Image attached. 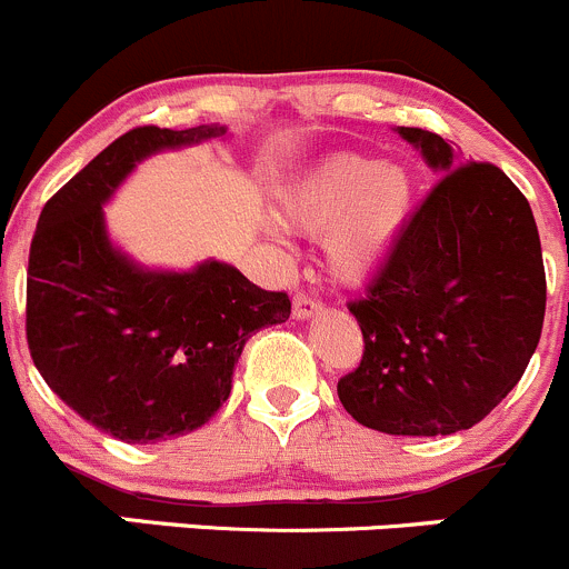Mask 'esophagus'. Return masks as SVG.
<instances>
[{"label": "esophagus", "instance_id": "esophagus-1", "mask_svg": "<svg viewBox=\"0 0 569 569\" xmlns=\"http://www.w3.org/2000/svg\"><path fill=\"white\" fill-rule=\"evenodd\" d=\"M323 309V303L318 301V298L307 296L303 290H298L296 296H292V318L298 320H307V318H315V315Z\"/></svg>", "mask_w": 569, "mask_h": 569}]
</instances>
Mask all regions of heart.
I'll return each instance as SVG.
<instances>
[{
	"mask_svg": "<svg viewBox=\"0 0 569 569\" xmlns=\"http://www.w3.org/2000/svg\"><path fill=\"white\" fill-rule=\"evenodd\" d=\"M412 207V173L362 154L326 157L279 193L284 227L323 238L326 268L342 284L365 282L385 266ZM271 234L282 238L277 227Z\"/></svg>",
	"mask_w": 569,
	"mask_h": 569,
	"instance_id": "b5f03b06",
	"label": "heart"
}]
</instances>
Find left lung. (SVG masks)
Masks as SVG:
<instances>
[{"label": "left lung", "mask_w": 569, "mask_h": 569, "mask_svg": "<svg viewBox=\"0 0 569 569\" xmlns=\"http://www.w3.org/2000/svg\"><path fill=\"white\" fill-rule=\"evenodd\" d=\"M442 173L396 249L348 303L362 329L337 396L385 435L473 429L526 373L545 320V266L526 196L492 162H462L435 132L398 127Z\"/></svg>", "instance_id": "1"}]
</instances>
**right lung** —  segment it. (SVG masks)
<instances>
[{"label":"right lung","instance_id":"add662e5","mask_svg":"<svg viewBox=\"0 0 569 569\" xmlns=\"http://www.w3.org/2000/svg\"><path fill=\"white\" fill-rule=\"evenodd\" d=\"M223 127H134L43 204L27 268V346L49 387L121 442H160L204 426L232 390L246 340L290 318L287 292L227 262L149 271L112 249L101 204L162 149Z\"/></svg>","mask_w":569,"mask_h":569}]
</instances>
